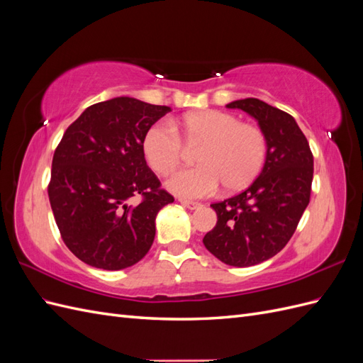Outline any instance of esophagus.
Wrapping results in <instances>:
<instances>
[{"instance_id": "esophagus-1", "label": "esophagus", "mask_w": 363, "mask_h": 363, "mask_svg": "<svg viewBox=\"0 0 363 363\" xmlns=\"http://www.w3.org/2000/svg\"><path fill=\"white\" fill-rule=\"evenodd\" d=\"M180 203H182V206L188 207L189 211H195V208H200V207H201V204H200V203H195V201H186V200H180Z\"/></svg>"}]
</instances>
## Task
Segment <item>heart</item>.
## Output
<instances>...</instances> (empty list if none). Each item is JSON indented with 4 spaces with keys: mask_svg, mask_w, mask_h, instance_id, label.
Masks as SVG:
<instances>
[{
    "mask_svg": "<svg viewBox=\"0 0 363 363\" xmlns=\"http://www.w3.org/2000/svg\"><path fill=\"white\" fill-rule=\"evenodd\" d=\"M200 148L195 152L199 167L174 174L168 189L182 199H201L213 194L219 183L224 191L238 192L257 179L267 160L268 142L263 131L221 111H196L171 125L152 124L142 140L151 169L168 175L179 167L183 145Z\"/></svg>",
    "mask_w": 363,
    "mask_h": 363,
    "instance_id": "b5f03b06",
    "label": "heart"
}]
</instances>
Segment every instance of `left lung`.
Masks as SVG:
<instances>
[{
    "instance_id": "1",
    "label": "left lung",
    "mask_w": 363,
    "mask_h": 363,
    "mask_svg": "<svg viewBox=\"0 0 363 363\" xmlns=\"http://www.w3.org/2000/svg\"><path fill=\"white\" fill-rule=\"evenodd\" d=\"M225 107L257 121L268 142L267 160L248 188L211 204L218 221L203 244L230 267H252L276 256L292 238L311 200L313 156L296 121L257 98Z\"/></svg>"
}]
</instances>
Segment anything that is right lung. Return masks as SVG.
<instances>
[{
    "label": "right lung",
    "mask_w": 363,
    "mask_h": 363,
    "mask_svg": "<svg viewBox=\"0 0 363 363\" xmlns=\"http://www.w3.org/2000/svg\"><path fill=\"white\" fill-rule=\"evenodd\" d=\"M168 112V106L131 96L96 103L54 151L48 186L54 219L63 242L87 265L124 269L151 248L156 216L174 199L148 168L142 140Z\"/></svg>",
    "instance_id": "obj_1"
}]
</instances>
